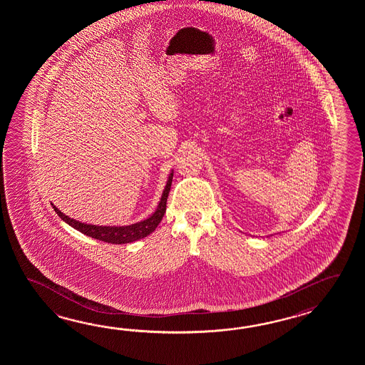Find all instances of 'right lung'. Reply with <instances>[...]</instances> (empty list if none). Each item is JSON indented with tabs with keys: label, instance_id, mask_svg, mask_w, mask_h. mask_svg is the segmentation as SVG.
Listing matches in <instances>:
<instances>
[{
	"label": "right lung",
	"instance_id": "right-lung-1",
	"mask_svg": "<svg viewBox=\"0 0 365 365\" xmlns=\"http://www.w3.org/2000/svg\"><path fill=\"white\" fill-rule=\"evenodd\" d=\"M172 178H173V172H171L170 176H168L163 194H162V198H160L154 214L150 215L148 219L138 222V223H134V225H121V227L86 225V223H82L79 220H76L73 217L65 215L63 212L56 207L53 203H52V207L55 209L57 215L61 217L63 222H66L68 225H71L73 228H76L77 231L83 233L86 236H90L93 239L109 242V244H128V242H133V241L140 240V239L146 237L150 233L155 231L156 227L163 219L164 212H165L167 198H168V194L171 190Z\"/></svg>",
	"mask_w": 365,
	"mask_h": 365
}]
</instances>
